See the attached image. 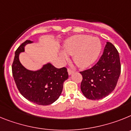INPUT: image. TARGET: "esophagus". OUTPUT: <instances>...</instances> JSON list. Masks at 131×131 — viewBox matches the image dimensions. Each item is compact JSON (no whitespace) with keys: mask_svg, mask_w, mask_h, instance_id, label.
Here are the masks:
<instances>
[{"mask_svg":"<svg viewBox=\"0 0 131 131\" xmlns=\"http://www.w3.org/2000/svg\"><path fill=\"white\" fill-rule=\"evenodd\" d=\"M73 72H74V70H71V69H68V73H69V75L72 74Z\"/></svg>","mask_w":131,"mask_h":131,"instance_id":"1","label":"esophagus"}]
</instances>
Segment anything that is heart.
Listing matches in <instances>:
<instances>
[{
    "label": "heart",
    "mask_w": 131,
    "mask_h": 131,
    "mask_svg": "<svg viewBox=\"0 0 131 131\" xmlns=\"http://www.w3.org/2000/svg\"><path fill=\"white\" fill-rule=\"evenodd\" d=\"M64 53H59L63 61L68 59L66 53L72 55L74 62L80 68H86L92 64L98 58L102 49L101 41L97 37L86 35H77L70 37L63 45Z\"/></svg>",
    "instance_id": "b5f03b06"
}]
</instances>
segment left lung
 I'll return each mask as SVG.
<instances>
[{
  "label": "left lung",
  "instance_id": "obj_1",
  "mask_svg": "<svg viewBox=\"0 0 131 131\" xmlns=\"http://www.w3.org/2000/svg\"><path fill=\"white\" fill-rule=\"evenodd\" d=\"M80 73L82 76L80 88L86 98L96 100L106 97L114 90L120 76V58L117 49L107 42L98 62Z\"/></svg>",
  "mask_w": 131,
  "mask_h": 131
}]
</instances>
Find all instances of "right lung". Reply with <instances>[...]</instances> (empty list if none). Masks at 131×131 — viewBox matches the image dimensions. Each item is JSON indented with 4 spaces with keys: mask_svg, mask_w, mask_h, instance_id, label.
Wrapping results in <instances>:
<instances>
[{
    "mask_svg": "<svg viewBox=\"0 0 131 131\" xmlns=\"http://www.w3.org/2000/svg\"><path fill=\"white\" fill-rule=\"evenodd\" d=\"M31 43V41L26 40L16 51L12 75L18 90L25 98L37 105H50L61 94L69 74L65 67L57 69L51 63L45 64L36 71L26 69L20 63L19 54L24 51L25 45Z\"/></svg>",
    "mask_w": 131,
    "mask_h": 131,
    "instance_id": "add662e5",
    "label": "right lung"
}]
</instances>
